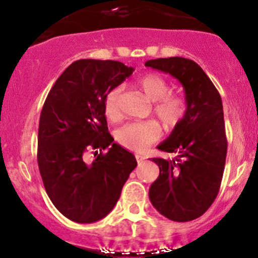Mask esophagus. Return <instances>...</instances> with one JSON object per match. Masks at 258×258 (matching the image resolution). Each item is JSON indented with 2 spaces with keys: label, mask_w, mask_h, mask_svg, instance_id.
<instances>
[{
  "label": "esophagus",
  "mask_w": 258,
  "mask_h": 258,
  "mask_svg": "<svg viewBox=\"0 0 258 258\" xmlns=\"http://www.w3.org/2000/svg\"><path fill=\"white\" fill-rule=\"evenodd\" d=\"M136 160H137V162H139V165H141V163L144 162V161L146 160V157H145V156L137 155V156H136Z\"/></svg>",
  "instance_id": "esophagus-1"
}]
</instances>
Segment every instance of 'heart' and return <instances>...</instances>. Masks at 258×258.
<instances>
[{
  "label": "heart",
  "instance_id": "heart-1",
  "mask_svg": "<svg viewBox=\"0 0 258 258\" xmlns=\"http://www.w3.org/2000/svg\"><path fill=\"white\" fill-rule=\"evenodd\" d=\"M137 87L153 103V113L166 127H173L182 121L187 113L186 98L178 95H170L171 86L162 76L148 74L137 81ZM119 86L111 88L103 100V112L111 121L119 117ZM161 130L157 123L148 122H130L117 131V141L124 148L136 152L146 150L157 141Z\"/></svg>",
  "mask_w": 258,
  "mask_h": 258
}]
</instances>
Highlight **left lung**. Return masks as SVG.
<instances>
[{
	"mask_svg": "<svg viewBox=\"0 0 258 258\" xmlns=\"http://www.w3.org/2000/svg\"><path fill=\"white\" fill-rule=\"evenodd\" d=\"M145 64L177 79L186 93V116L157 146L177 156L173 160L152 158L160 176L151 184L148 196L161 215L187 222L204 215L220 191L227 155L222 100L212 81L192 59L168 57Z\"/></svg>",
	"mask_w": 258,
	"mask_h": 258,
	"instance_id": "obj_1",
	"label": "left lung"
}]
</instances>
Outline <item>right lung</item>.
I'll return each instance as SVG.
<instances>
[{"label": "right lung", "instance_id": "right-lung-1", "mask_svg": "<svg viewBox=\"0 0 258 258\" xmlns=\"http://www.w3.org/2000/svg\"><path fill=\"white\" fill-rule=\"evenodd\" d=\"M135 69L122 62L79 59L48 92L38 126L37 161L49 200L69 220L92 223L112 211L137 166L108 132L103 100ZM110 150L90 164V149ZM97 153V151H96Z\"/></svg>", "mask_w": 258, "mask_h": 258}]
</instances>
